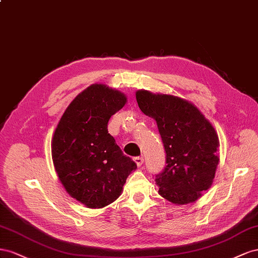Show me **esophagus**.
I'll return each mask as SVG.
<instances>
[{
	"mask_svg": "<svg viewBox=\"0 0 258 258\" xmlns=\"http://www.w3.org/2000/svg\"><path fill=\"white\" fill-rule=\"evenodd\" d=\"M134 162L137 164V166H142L144 163V158L136 157V158H134Z\"/></svg>",
	"mask_w": 258,
	"mask_h": 258,
	"instance_id": "34e87169",
	"label": "esophagus"
}]
</instances>
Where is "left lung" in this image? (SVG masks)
<instances>
[{
  "label": "left lung",
  "instance_id": "1",
  "mask_svg": "<svg viewBox=\"0 0 258 258\" xmlns=\"http://www.w3.org/2000/svg\"><path fill=\"white\" fill-rule=\"evenodd\" d=\"M142 111L156 120L166 152L156 176L159 195L173 204L196 202L208 190L219 163V141L212 123L192 102L170 94L136 92Z\"/></svg>",
  "mask_w": 258,
  "mask_h": 258
}]
</instances>
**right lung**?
Segmentation results:
<instances>
[{"label": "right lung", "instance_id": "right-lung-1", "mask_svg": "<svg viewBox=\"0 0 258 258\" xmlns=\"http://www.w3.org/2000/svg\"><path fill=\"white\" fill-rule=\"evenodd\" d=\"M126 95L106 84H92L64 110L51 138V159L66 191L88 209L114 202L137 165L108 133V121Z\"/></svg>", "mask_w": 258, "mask_h": 258}]
</instances>
